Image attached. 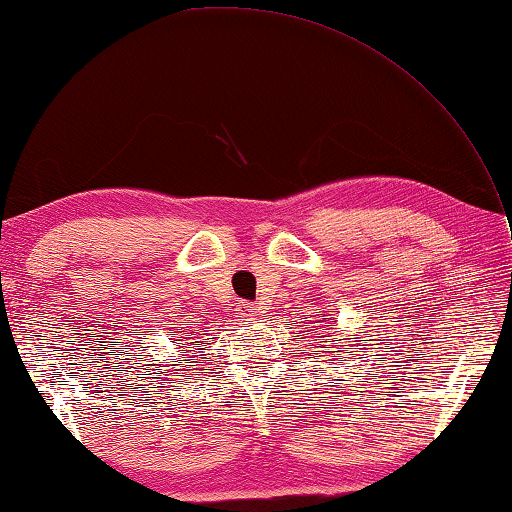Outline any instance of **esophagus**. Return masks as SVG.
Instances as JSON below:
<instances>
[{
    "instance_id": "1",
    "label": "esophagus",
    "mask_w": 512,
    "mask_h": 512,
    "mask_svg": "<svg viewBox=\"0 0 512 512\" xmlns=\"http://www.w3.org/2000/svg\"><path fill=\"white\" fill-rule=\"evenodd\" d=\"M238 315L240 317H245V319H251L256 315V308H254V303H247V301H240V306H238Z\"/></svg>"
}]
</instances>
